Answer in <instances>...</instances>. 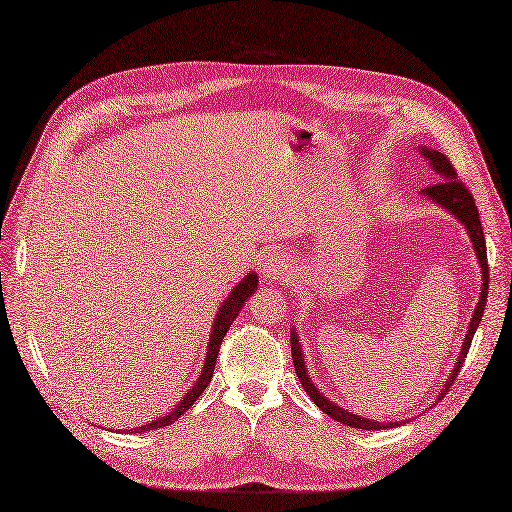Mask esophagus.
Returning a JSON list of instances; mask_svg holds the SVG:
<instances>
[{
	"label": "esophagus",
	"mask_w": 512,
	"mask_h": 512,
	"mask_svg": "<svg viewBox=\"0 0 512 512\" xmlns=\"http://www.w3.org/2000/svg\"><path fill=\"white\" fill-rule=\"evenodd\" d=\"M290 259H287L285 255L277 253V255H270L268 261H266V274L270 277V281H283L287 277V272H290Z\"/></svg>",
	"instance_id": "1"
}]
</instances>
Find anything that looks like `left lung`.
Returning a JSON list of instances; mask_svg holds the SVG:
<instances>
[{"label":"left lung","mask_w":512,"mask_h":512,"mask_svg":"<svg viewBox=\"0 0 512 512\" xmlns=\"http://www.w3.org/2000/svg\"><path fill=\"white\" fill-rule=\"evenodd\" d=\"M422 153L428 157L432 168H435L437 173L441 175V181L430 183L428 188H424V194L430 196V201H437L439 205H443L445 209H448L450 214H454L458 220L463 222V225L467 227V233H469L471 242H474L476 255H478L480 266H482V292H480V300H478V307L474 311V316H471L469 331H467V335L463 339L461 357H458V363L454 365V372H452V378H450V383H448V389H450L452 381L456 378V374L461 372L463 363L467 359L471 339H474V333H476L478 324L482 320L484 305H487V294H489L487 242H484V233H482V225H480V214H478V207H476L474 196H471V192H469V188L465 186V183L456 177V170H454L452 162L441 151H435V149H422ZM290 342H292L294 368H296V374L300 378V383H303L305 391L309 393V398L316 402L326 415L337 419V422L348 424V426H355V428H363V430H381V428L385 430V428H391V426H398V424H378V422H372V419H363V417H359L355 413H348L346 409H342V406H335L331 400H326L322 393L316 387H313V383L309 381L307 368H305V359H303V350H300V344H298V339H296L294 333H292Z\"/></svg>","instance_id":"8db88e82"}]
</instances>
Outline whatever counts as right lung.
Segmentation results:
<instances>
[{
    "label": "right lung",
    "instance_id": "add662e5",
    "mask_svg": "<svg viewBox=\"0 0 512 512\" xmlns=\"http://www.w3.org/2000/svg\"><path fill=\"white\" fill-rule=\"evenodd\" d=\"M257 287V274L251 272L248 274L246 279H242L238 285H235V290L227 296L225 305L220 307L218 316H216V322H214V331H212V339H209V350H207V359H205V365H203V372H201V378L196 381V385L186 393V398H183L173 413H168L166 417H160L155 419V422L151 424H144V426H138L134 428V432H144V430H155V428H162V426H168L177 422V419L186 413L190 406L199 400L201 393L205 391V387L209 385V381H212L214 376V368H216V359H218V352H220V344L222 339H225L229 326L233 324V320L238 318V313L242 311L244 303L248 300V296H251L255 292Z\"/></svg>",
    "mask_w": 512,
    "mask_h": 512
}]
</instances>
